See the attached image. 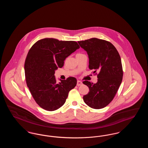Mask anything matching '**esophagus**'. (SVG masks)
<instances>
[{"label": "esophagus", "mask_w": 148, "mask_h": 148, "mask_svg": "<svg viewBox=\"0 0 148 148\" xmlns=\"http://www.w3.org/2000/svg\"><path fill=\"white\" fill-rule=\"evenodd\" d=\"M83 84L82 82H81L80 80H77V86H80Z\"/></svg>", "instance_id": "obj_1"}]
</instances>
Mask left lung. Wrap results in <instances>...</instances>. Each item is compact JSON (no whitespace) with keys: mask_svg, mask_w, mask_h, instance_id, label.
I'll use <instances>...</instances> for the list:
<instances>
[{"mask_svg":"<svg viewBox=\"0 0 148 148\" xmlns=\"http://www.w3.org/2000/svg\"><path fill=\"white\" fill-rule=\"evenodd\" d=\"M77 42L87 52L89 68L94 71L93 73L99 72L97 83L83 82L89 88L83 100L92 108H103L113 100L122 82L123 71L119 54L111 42L105 40L93 38Z\"/></svg>","mask_w":148,"mask_h":148,"instance_id":"8db88e82","label":"left lung"}]
</instances>
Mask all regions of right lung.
Listing matches in <instances>:
<instances>
[{"mask_svg": "<svg viewBox=\"0 0 148 148\" xmlns=\"http://www.w3.org/2000/svg\"><path fill=\"white\" fill-rule=\"evenodd\" d=\"M80 48L74 41L54 38L38 40L29 51L24 64L25 79L36 103L48 111L63 106L70 90L77 85L75 77H69L56 83L55 71L62 68L64 60Z\"/></svg>", "mask_w": 148, "mask_h": 148, "instance_id": "right-lung-1", "label": "right lung"}]
</instances>
